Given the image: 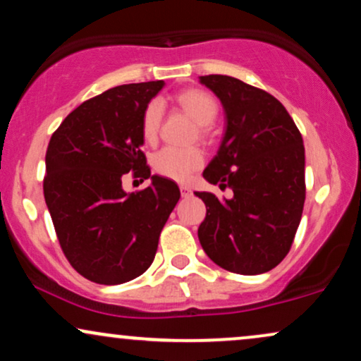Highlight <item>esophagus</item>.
Returning <instances> with one entry per match:
<instances>
[{
    "label": "esophagus",
    "mask_w": 361,
    "mask_h": 361,
    "mask_svg": "<svg viewBox=\"0 0 361 361\" xmlns=\"http://www.w3.org/2000/svg\"><path fill=\"white\" fill-rule=\"evenodd\" d=\"M180 192H181V197H183V198L192 197V188H190V186L181 185V186H180Z\"/></svg>",
    "instance_id": "1"
}]
</instances>
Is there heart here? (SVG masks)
<instances>
[{"label": "heart", "mask_w": 361, "mask_h": 361, "mask_svg": "<svg viewBox=\"0 0 361 361\" xmlns=\"http://www.w3.org/2000/svg\"><path fill=\"white\" fill-rule=\"evenodd\" d=\"M176 101L190 116L197 121L202 133H207L219 114V104L210 94L200 89H188L176 95ZM163 121V102L153 99L146 106L141 117V133L146 142H154L158 137L159 126ZM205 154L200 147H175L166 146L153 154L151 164L159 176L173 181H186L197 169L202 168Z\"/></svg>", "instance_id": "b5f03b06"}]
</instances>
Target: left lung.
I'll list each match as a JSON object with an SVG mask.
<instances>
[{"label":"left lung","instance_id":"8db88e82","mask_svg":"<svg viewBox=\"0 0 361 361\" xmlns=\"http://www.w3.org/2000/svg\"><path fill=\"white\" fill-rule=\"evenodd\" d=\"M222 102L225 133L203 178L232 198L195 192L207 205L198 228L216 266L254 276L288 255L305 207V145L286 107L257 87L228 75H203Z\"/></svg>","mask_w":361,"mask_h":361}]
</instances>
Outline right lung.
<instances>
[{
  "label": "right lung",
  "instance_id": "obj_1",
  "mask_svg": "<svg viewBox=\"0 0 361 361\" xmlns=\"http://www.w3.org/2000/svg\"><path fill=\"white\" fill-rule=\"evenodd\" d=\"M163 80L119 85L80 104L50 139L43 195L65 257L97 284L136 279L153 264L159 233L180 200L168 178L151 175L141 117ZM152 178L128 194L122 176Z\"/></svg>",
  "mask_w": 361,
  "mask_h": 361
}]
</instances>
